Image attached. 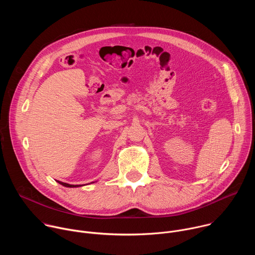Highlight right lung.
Wrapping results in <instances>:
<instances>
[{"mask_svg": "<svg viewBox=\"0 0 255 255\" xmlns=\"http://www.w3.org/2000/svg\"><path fill=\"white\" fill-rule=\"evenodd\" d=\"M60 184H62L63 186L65 187H78V186H81V185H72V184H68V183H64V182H61V181H58Z\"/></svg>", "mask_w": 255, "mask_h": 255, "instance_id": "right-lung-1", "label": "right lung"}]
</instances>
